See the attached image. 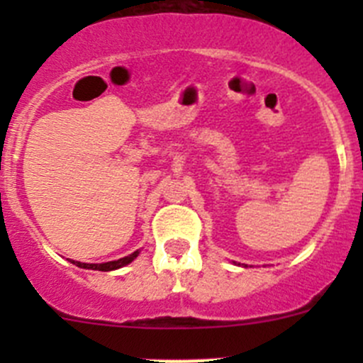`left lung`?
<instances>
[{"label":"left lung","mask_w":363,"mask_h":363,"mask_svg":"<svg viewBox=\"0 0 363 363\" xmlns=\"http://www.w3.org/2000/svg\"><path fill=\"white\" fill-rule=\"evenodd\" d=\"M239 265H240V263H239ZM244 267H246V265H244Z\"/></svg>","instance_id":"1"}]
</instances>
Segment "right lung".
<instances>
[{"instance_id":"1","label":"right lung","mask_w":363,"mask_h":363,"mask_svg":"<svg viewBox=\"0 0 363 363\" xmlns=\"http://www.w3.org/2000/svg\"><path fill=\"white\" fill-rule=\"evenodd\" d=\"M137 256H138V251H135V252H131V255L124 256V258L113 259V262H107V263H82V262H75V259H72V263L73 265L80 267V269H91V270H101V272H108V270H116V269H121V267L128 265V263L133 262Z\"/></svg>"}]
</instances>
